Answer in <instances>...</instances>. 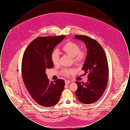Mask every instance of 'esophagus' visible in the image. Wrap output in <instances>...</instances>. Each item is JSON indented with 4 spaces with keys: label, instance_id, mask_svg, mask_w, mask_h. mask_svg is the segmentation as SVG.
I'll return each instance as SVG.
<instances>
[{
    "label": "esophagus",
    "instance_id": "34e87169",
    "mask_svg": "<svg viewBox=\"0 0 130 130\" xmlns=\"http://www.w3.org/2000/svg\"><path fill=\"white\" fill-rule=\"evenodd\" d=\"M65 82L66 84H69L70 83V81L69 80H66L65 81Z\"/></svg>",
    "mask_w": 130,
    "mask_h": 130
}]
</instances>
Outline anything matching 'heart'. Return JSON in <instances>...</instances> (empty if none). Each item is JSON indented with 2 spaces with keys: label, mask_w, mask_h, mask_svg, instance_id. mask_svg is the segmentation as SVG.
<instances>
[{
  "label": "heart",
  "mask_w": 130,
  "mask_h": 130,
  "mask_svg": "<svg viewBox=\"0 0 130 130\" xmlns=\"http://www.w3.org/2000/svg\"><path fill=\"white\" fill-rule=\"evenodd\" d=\"M62 51L72 57L73 61L75 64L79 65L82 64L86 58V53L83 50H81L80 47L78 44L73 42H68L62 47ZM52 63L56 65L58 64L59 56L57 50L54 51L51 56ZM74 69L71 68L64 69L62 71V74L66 76H69L70 74H74Z\"/></svg>",
  "instance_id": "1"
}]
</instances>
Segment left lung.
<instances>
[{"mask_svg": "<svg viewBox=\"0 0 130 130\" xmlns=\"http://www.w3.org/2000/svg\"><path fill=\"white\" fill-rule=\"evenodd\" d=\"M87 46V55L82 68L85 74H88L86 83L76 81L77 89L75 94L78 100L86 104L98 101L107 86L109 67L105 52L98 41L86 36L75 35Z\"/></svg>", "mask_w": 130, "mask_h": 130, "instance_id": "left-lung-1", "label": "left lung"}]
</instances>
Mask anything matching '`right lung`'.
Returning a JSON list of instances; mask_svg holds the SVG:
<instances>
[{
  "mask_svg": "<svg viewBox=\"0 0 130 130\" xmlns=\"http://www.w3.org/2000/svg\"><path fill=\"white\" fill-rule=\"evenodd\" d=\"M65 37H37L29 44L23 56L21 72L25 87L32 98L42 106L49 107L56 104L64 90V80L58 79L50 82L45 71L53 68L51 54Z\"/></svg>",
  "mask_w": 130,
  "mask_h": 130,
  "instance_id": "right-lung-1",
  "label": "right lung"
}]
</instances>
